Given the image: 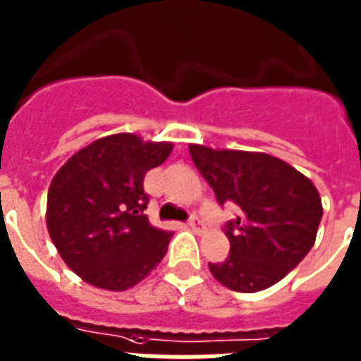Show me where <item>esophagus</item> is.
Returning a JSON list of instances; mask_svg holds the SVG:
<instances>
[{"label":"esophagus","mask_w":361,"mask_h":361,"mask_svg":"<svg viewBox=\"0 0 361 361\" xmlns=\"http://www.w3.org/2000/svg\"><path fill=\"white\" fill-rule=\"evenodd\" d=\"M189 229H192L195 231V233H202V231H204V224H202V221H200L199 217H192V219H189Z\"/></svg>","instance_id":"1"}]
</instances>
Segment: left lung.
<instances>
[{
  "mask_svg": "<svg viewBox=\"0 0 361 361\" xmlns=\"http://www.w3.org/2000/svg\"><path fill=\"white\" fill-rule=\"evenodd\" d=\"M189 153L217 202L238 206L236 219L225 227L227 259L208 265L214 279L240 293L280 282L314 246L324 214L314 183L267 153L199 144L189 145Z\"/></svg>",
  "mask_w": 361,
  "mask_h": 361,
  "instance_id": "obj_1",
  "label": "left lung"
}]
</instances>
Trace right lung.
Returning a JSON list of instances; mask_svg holds the SVG:
<instances>
[{"label":"right lung","instance_id":"add662e5","mask_svg":"<svg viewBox=\"0 0 361 361\" xmlns=\"http://www.w3.org/2000/svg\"><path fill=\"white\" fill-rule=\"evenodd\" d=\"M170 153V142L121 132L77 151L52 178L47 229L87 284L125 291L161 263L174 233L153 227L144 214V178Z\"/></svg>","mask_w":361,"mask_h":361}]
</instances>
